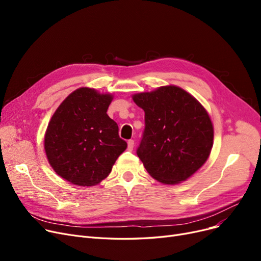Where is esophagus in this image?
<instances>
[{
  "label": "esophagus",
  "mask_w": 261,
  "mask_h": 261,
  "mask_svg": "<svg viewBox=\"0 0 261 261\" xmlns=\"http://www.w3.org/2000/svg\"><path fill=\"white\" fill-rule=\"evenodd\" d=\"M133 147H134V141L133 140H129L128 141V149L130 150V151H132Z\"/></svg>",
  "instance_id": "esophagus-1"
}]
</instances>
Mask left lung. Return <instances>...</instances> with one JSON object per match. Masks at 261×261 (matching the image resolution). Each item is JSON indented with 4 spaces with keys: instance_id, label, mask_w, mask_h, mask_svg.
<instances>
[{
    "instance_id": "1",
    "label": "left lung",
    "mask_w": 261,
    "mask_h": 261,
    "mask_svg": "<svg viewBox=\"0 0 261 261\" xmlns=\"http://www.w3.org/2000/svg\"><path fill=\"white\" fill-rule=\"evenodd\" d=\"M145 111V129L136 154L153 179L176 184L193 175L210 156L212 120L199 101L174 86L133 96Z\"/></svg>"
}]
</instances>
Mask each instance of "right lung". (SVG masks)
<instances>
[{
    "label": "right lung",
    "mask_w": 261,
    "mask_h": 261,
    "mask_svg": "<svg viewBox=\"0 0 261 261\" xmlns=\"http://www.w3.org/2000/svg\"><path fill=\"white\" fill-rule=\"evenodd\" d=\"M111 101V95L81 88L54 113L44 149L50 166L64 180L78 186L98 184L126 150L117 123L107 114Z\"/></svg>",
    "instance_id": "1"
}]
</instances>
